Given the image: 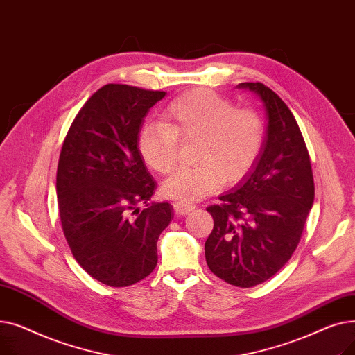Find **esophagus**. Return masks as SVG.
<instances>
[{
  "label": "esophagus",
  "mask_w": 355,
  "mask_h": 355,
  "mask_svg": "<svg viewBox=\"0 0 355 355\" xmlns=\"http://www.w3.org/2000/svg\"><path fill=\"white\" fill-rule=\"evenodd\" d=\"M194 209H196V206H194V204H190V202L177 201V202L174 204V210H175V213H177V214H180V216L189 214V213H190V211H193Z\"/></svg>",
  "instance_id": "1"
}]
</instances>
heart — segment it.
<instances>
[{"label":"heart","mask_w":355,"mask_h":355,"mask_svg":"<svg viewBox=\"0 0 355 355\" xmlns=\"http://www.w3.org/2000/svg\"><path fill=\"white\" fill-rule=\"evenodd\" d=\"M265 135V122L253 109L194 89L168 105L162 123L142 129L138 146L149 168L168 174L178 161V139H198L197 164L180 168L164 182L168 197L191 202L217 191L225 180H243L263 151Z\"/></svg>","instance_id":"1"}]
</instances>
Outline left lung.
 <instances>
[{"label": "left lung", "instance_id": "8db88e82", "mask_svg": "<svg viewBox=\"0 0 355 355\" xmlns=\"http://www.w3.org/2000/svg\"><path fill=\"white\" fill-rule=\"evenodd\" d=\"M263 102V151L237 187L207 207L214 227L206 240L210 270L223 281L252 288L282 269L300 243L315 187L308 149L286 103L263 83L237 86Z\"/></svg>", "mask_w": 355, "mask_h": 355}]
</instances>
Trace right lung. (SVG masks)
I'll list each match as a JSON object with an SVG mask.
<instances>
[{
  "mask_svg": "<svg viewBox=\"0 0 355 355\" xmlns=\"http://www.w3.org/2000/svg\"><path fill=\"white\" fill-rule=\"evenodd\" d=\"M161 90L109 83L87 99L58 165L59 214L69 248L96 281L123 288L151 273L170 202H149L157 182L139 153V130Z\"/></svg>",
  "mask_w": 355,
  "mask_h": 355,
  "instance_id": "1",
  "label": "right lung"
}]
</instances>
